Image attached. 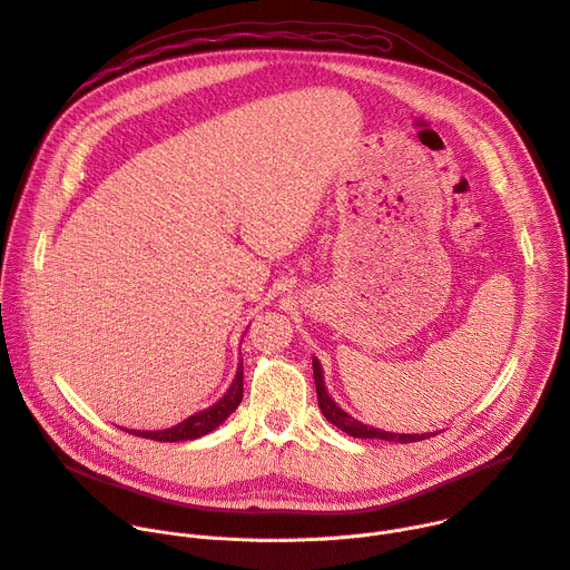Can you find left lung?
<instances>
[{
    "label": "left lung",
    "instance_id": "8db88e82",
    "mask_svg": "<svg viewBox=\"0 0 570 570\" xmlns=\"http://www.w3.org/2000/svg\"><path fill=\"white\" fill-rule=\"evenodd\" d=\"M314 380H316V391H318V406L323 411V416L338 428L341 432L354 436V439H382V441H395V443H413V441H423L430 436H436L434 432L430 434H393V432H384L371 425L358 423L356 419H352L347 411H343L327 393L325 389V380H323V368H321V361L314 356Z\"/></svg>",
    "mask_w": 570,
    "mask_h": 570
}]
</instances>
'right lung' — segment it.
<instances>
[{
	"label": "right lung",
	"instance_id": "right-lung-1",
	"mask_svg": "<svg viewBox=\"0 0 570 570\" xmlns=\"http://www.w3.org/2000/svg\"><path fill=\"white\" fill-rule=\"evenodd\" d=\"M243 400V358L240 364L236 368V377L232 382V386L227 389V393L209 409L204 411H197L193 413L190 419L177 423L175 428H168V430H159V432H140V430H127L129 434L134 436H140V439H151V441H166V443H177V441H193V439H199L204 434L214 432L216 428H220L232 413L236 411V406L240 404Z\"/></svg>",
	"mask_w": 570,
	"mask_h": 570
}]
</instances>
